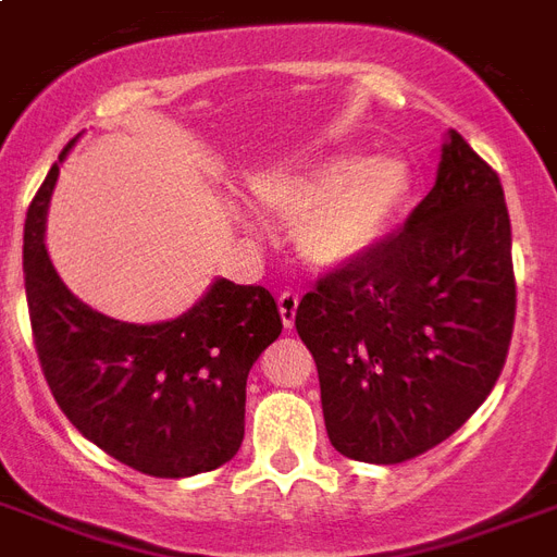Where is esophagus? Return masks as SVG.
Returning <instances> with one entry per match:
<instances>
[{
  "label": "esophagus",
  "mask_w": 557,
  "mask_h": 557,
  "mask_svg": "<svg viewBox=\"0 0 557 557\" xmlns=\"http://www.w3.org/2000/svg\"><path fill=\"white\" fill-rule=\"evenodd\" d=\"M297 304H300L297 292H280L277 307H280V318H283V326H286V330H292V326H295Z\"/></svg>",
  "instance_id": "1"
}]
</instances>
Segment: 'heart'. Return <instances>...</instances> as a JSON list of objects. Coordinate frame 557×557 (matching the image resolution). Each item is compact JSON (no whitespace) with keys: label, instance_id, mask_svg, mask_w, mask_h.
I'll list each match as a JSON object with an SVG mask.
<instances>
[{"label":"heart","instance_id":"b5f03b06","mask_svg":"<svg viewBox=\"0 0 557 557\" xmlns=\"http://www.w3.org/2000/svg\"><path fill=\"white\" fill-rule=\"evenodd\" d=\"M250 198L277 219H297L300 253L318 269H335L392 231L409 201V172L397 157H330L304 172L250 177Z\"/></svg>","mask_w":557,"mask_h":557}]
</instances>
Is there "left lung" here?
I'll return each instance as SVG.
<instances>
[{"instance_id":"obj_1","label":"left lung","mask_w":557,"mask_h":557,"mask_svg":"<svg viewBox=\"0 0 557 557\" xmlns=\"http://www.w3.org/2000/svg\"><path fill=\"white\" fill-rule=\"evenodd\" d=\"M515 309L503 184L449 131L435 186L400 231L297 304L330 444L371 465L438 447L499 380Z\"/></svg>"}]
</instances>
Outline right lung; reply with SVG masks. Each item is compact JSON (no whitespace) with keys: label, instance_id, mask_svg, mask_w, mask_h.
Wrapping results in <instances>:
<instances>
[{"label":"right lung","instance_id":"add662e5","mask_svg":"<svg viewBox=\"0 0 557 557\" xmlns=\"http://www.w3.org/2000/svg\"><path fill=\"white\" fill-rule=\"evenodd\" d=\"M34 195L23 271L34 347L54 400L75 430L122 465L181 479L227 465L245 438L250 364L283 330L269 288L215 280L175 321L125 324L81 304L46 245L58 169Z\"/></svg>","mask_w":557,"mask_h":557}]
</instances>
